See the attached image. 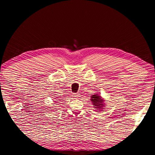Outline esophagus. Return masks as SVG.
<instances>
[{
	"mask_svg": "<svg viewBox=\"0 0 155 155\" xmlns=\"http://www.w3.org/2000/svg\"><path fill=\"white\" fill-rule=\"evenodd\" d=\"M72 96L74 97V98H78V97H79V94L77 93H74V94H72Z\"/></svg>",
	"mask_w": 155,
	"mask_h": 155,
	"instance_id": "esophagus-1",
	"label": "esophagus"
}]
</instances>
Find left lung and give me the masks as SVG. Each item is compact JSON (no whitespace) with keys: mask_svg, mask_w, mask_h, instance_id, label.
<instances>
[{"mask_svg":"<svg viewBox=\"0 0 155 155\" xmlns=\"http://www.w3.org/2000/svg\"><path fill=\"white\" fill-rule=\"evenodd\" d=\"M91 101L92 102L93 105H94V107L96 109L100 110V111H101V109H103L104 105H105L104 103V100H103L101 96H99L97 94L91 96Z\"/></svg>","mask_w":155,"mask_h":155,"instance_id":"obj_1","label":"left lung"}]
</instances>
